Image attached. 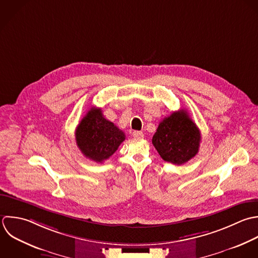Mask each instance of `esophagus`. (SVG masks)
Here are the masks:
<instances>
[{
	"instance_id": "obj_1",
	"label": "esophagus",
	"mask_w": 258,
	"mask_h": 258,
	"mask_svg": "<svg viewBox=\"0 0 258 258\" xmlns=\"http://www.w3.org/2000/svg\"><path fill=\"white\" fill-rule=\"evenodd\" d=\"M133 137L134 138H144V133L143 132H139V131H135L133 133Z\"/></svg>"
}]
</instances>
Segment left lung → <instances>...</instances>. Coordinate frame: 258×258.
<instances>
[{"instance_id":"left-lung-1","label":"left lung","mask_w":258,"mask_h":258,"mask_svg":"<svg viewBox=\"0 0 258 258\" xmlns=\"http://www.w3.org/2000/svg\"><path fill=\"white\" fill-rule=\"evenodd\" d=\"M152 142L164 161L182 165L198 154L201 134L188 112L181 109L160 122Z\"/></svg>"}]
</instances>
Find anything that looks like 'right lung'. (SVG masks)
Wrapping results in <instances>:
<instances>
[{"label": "right lung", "mask_w": 258, "mask_h": 258, "mask_svg": "<svg viewBox=\"0 0 258 258\" xmlns=\"http://www.w3.org/2000/svg\"><path fill=\"white\" fill-rule=\"evenodd\" d=\"M75 140L86 158L102 163L115 153L125 135L103 116L101 109L91 108L77 125Z\"/></svg>", "instance_id": "right-lung-1"}]
</instances>
